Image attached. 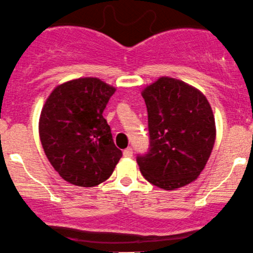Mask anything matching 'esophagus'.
<instances>
[{
  "mask_svg": "<svg viewBox=\"0 0 253 253\" xmlns=\"http://www.w3.org/2000/svg\"><path fill=\"white\" fill-rule=\"evenodd\" d=\"M123 155L126 158H131L132 157V148H131V147H127L126 149H124Z\"/></svg>",
  "mask_w": 253,
  "mask_h": 253,
  "instance_id": "esophagus-1",
  "label": "esophagus"
}]
</instances>
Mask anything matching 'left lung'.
Segmentation results:
<instances>
[{"mask_svg": "<svg viewBox=\"0 0 253 253\" xmlns=\"http://www.w3.org/2000/svg\"><path fill=\"white\" fill-rule=\"evenodd\" d=\"M142 96L148 112L149 147L136 161L144 178L164 190L194 181L214 147L215 121L200 90L172 78H160Z\"/></svg>", "mask_w": 253, "mask_h": 253, "instance_id": "8db88e82", "label": "left lung"}]
</instances>
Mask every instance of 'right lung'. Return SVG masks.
Listing matches in <instances>:
<instances>
[{"label": "right lung", "mask_w": 253, "mask_h": 253, "mask_svg": "<svg viewBox=\"0 0 253 253\" xmlns=\"http://www.w3.org/2000/svg\"><path fill=\"white\" fill-rule=\"evenodd\" d=\"M115 92L99 79H78L56 87L42 107V148L53 169L70 184L99 185L123 155L103 116Z\"/></svg>", "instance_id": "obj_1"}]
</instances>
